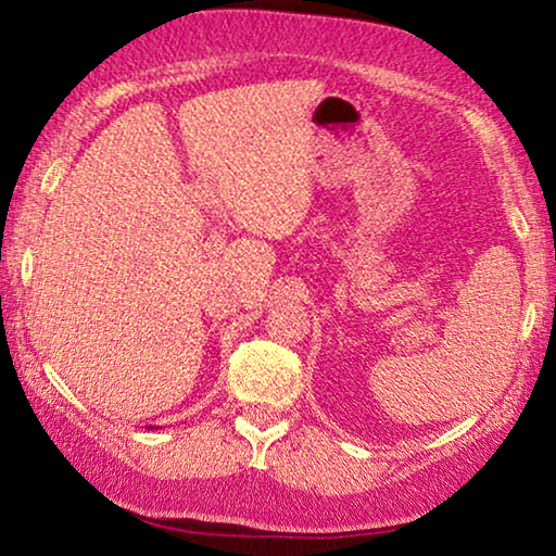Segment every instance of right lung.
Here are the masks:
<instances>
[{"instance_id":"add662e5","label":"right lung","mask_w":556,"mask_h":556,"mask_svg":"<svg viewBox=\"0 0 556 556\" xmlns=\"http://www.w3.org/2000/svg\"><path fill=\"white\" fill-rule=\"evenodd\" d=\"M149 429H152V427H149Z\"/></svg>"}]
</instances>
